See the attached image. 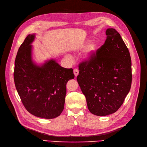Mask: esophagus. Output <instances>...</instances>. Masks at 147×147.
<instances>
[{
	"mask_svg": "<svg viewBox=\"0 0 147 147\" xmlns=\"http://www.w3.org/2000/svg\"><path fill=\"white\" fill-rule=\"evenodd\" d=\"M78 72H79V71H78V69H75L74 70V75H75V77H77V75H78Z\"/></svg>",
	"mask_w": 147,
	"mask_h": 147,
	"instance_id": "1",
	"label": "esophagus"
}]
</instances>
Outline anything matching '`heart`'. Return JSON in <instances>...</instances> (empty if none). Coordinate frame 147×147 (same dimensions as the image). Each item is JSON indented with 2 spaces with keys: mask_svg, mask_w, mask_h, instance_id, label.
I'll return each mask as SVG.
<instances>
[{
  "mask_svg": "<svg viewBox=\"0 0 147 147\" xmlns=\"http://www.w3.org/2000/svg\"><path fill=\"white\" fill-rule=\"evenodd\" d=\"M96 50V46L95 44H91V45H89L86 51V58H90V57L94 54Z\"/></svg>",
  "mask_w": 147,
  "mask_h": 147,
  "instance_id": "b5f03b06",
  "label": "heart"
}]
</instances>
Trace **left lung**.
<instances>
[{
	"instance_id": "8db88e82",
	"label": "left lung",
	"mask_w": 147,
	"mask_h": 147,
	"mask_svg": "<svg viewBox=\"0 0 147 147\" xmlns=\"http://www.w3.org/2000/svg\"><path fill=\"white\" fill-rule=\"evenodd\" d=\"M106 40L78 65L77 82L89 110L97 116L115 113L123 104L132 83L129 51L117 31L106 30Z\"/></svg>"
}]
</instances>
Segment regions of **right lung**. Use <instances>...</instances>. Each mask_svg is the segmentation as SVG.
I'll use <instances>...</instances> for the list:
<instances>
[{"label": "right lung", "mask_w": 147, "mask_h": 147, "mask_svg": "<svg viewBox=\"0 0 147 147\" xmlns=\"http://www.w3.org/2000/svg\"><path fill=\"white\" fill-rule=\"evenodd\" d=\"M34 35H28L18 51L15 62L14 81L21 100L28 112L35 117L51 119L63 112L66 84L74 79L72 69L62 67L54 60L42 66L31 59Z\"/></svg>", "instance_id": "obj_1"}]
</instances>
